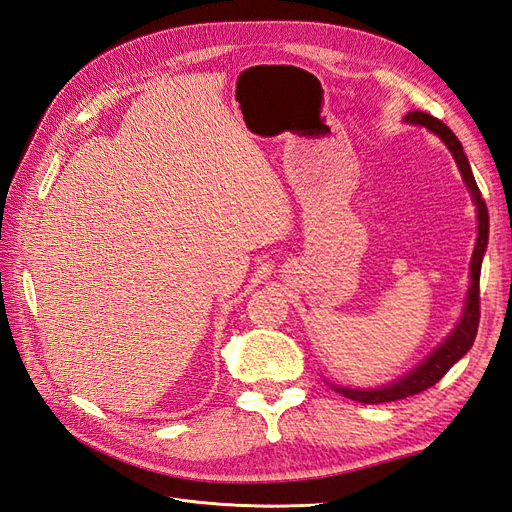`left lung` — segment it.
<instances>
[{"label": "left lung", "mask_w": 512, "mask_h": 512, "mask_svg": "<svg viewBox=\"0 0 512 512\" xmlns=\"http://www.w3.org/2000/svg\"><path fill=\"white\" fill-rule=\"evenodd\" d=\"M406 121L416 123V126H425L427 130L436 132L442 138L446 147L451 149L453 158L463 175V181H466L468 190L474 198L476 213H478V237H476V247H474L472 262H470L472 284L468 290L466 309H463V316L455 327V331L448 335V339L440 348H436V352L427 356V361H423L414 371H410L408 376H404L389 386H382V389H371V391L369 389H365V391L342 389V386H333L339 395H344L352 401H361V404H384V401L406 399V397L423 393L429 389V386L440 382L446 371L451 369L461 359V356L472 348L474 339H476V331H478V320H480V286L478 284H480V265H483V254H485L487 239H489L487 205H485L483 196H480L470 162L466 158V153H463V147L459 143V138L453 134V130L448 128L446 123H442L440 119L431 117L427 113H421V111H414V113L406 115Z\"/></svg>", "instance_id": "1"}]
</instances>
